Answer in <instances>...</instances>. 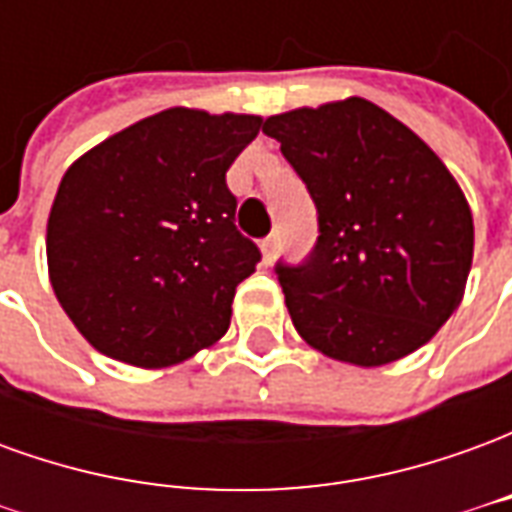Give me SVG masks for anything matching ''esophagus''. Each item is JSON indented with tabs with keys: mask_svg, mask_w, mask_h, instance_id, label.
<instances>
[{
	"mask_svg": "<svg viewBox=\"0 0 512 512\" xmlns=\"http://www.w3.org/2000/svg\"><path fill=\"white\" fill-rule=\"evenodd\" d=\"M260 249H263V257H266V263H271V260H274V255H277V249H279V235L271 233L268 238H263Z\"/></svg>",
	"mask_w": 512,
	"mask_h": 512,
	"instance_id": "obj_1",
	"label": "esophagus"
}]
</instances>
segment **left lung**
<instances>
[{"mask_svg": "<svg viewBox=\"0 0 512 512\" xmlns=\"http://www.w3.org/2000/svg\"><path fill=\"white\" fill-rule=\"evenodd\" d=\"M318 211L301 263L277 260L296 332L326 356L389 365L458 310L474 224L463 191L411 128L365 98L268 117Z\"/></svg>", "mask_w": 512, "mask_h": 512, "instance_id": "obj_1", "label": "left lung"}]
</instances>
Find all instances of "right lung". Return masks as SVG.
Instances as JSON below:
<instances>
[{
    "mask_svg": "<svg viewBox=\"0 0 512 512\" xmlns=\"http://www.w3.org/2000/svg\"><path fill=\"white\" fill-rule=\"evenodd\" d=\"M255 115L167 109L84 153L49 216L51 288L101 354L167 367L230 326L260 249L235 227L227 169Z\"/></svg>",
    "mask_w": 512,
    "mask_h": 512,
    "instance_id": "right-lung-1",
    "label": "right lung"
}]
</instances>
